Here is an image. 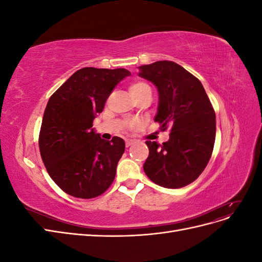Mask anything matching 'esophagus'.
<instances>
[{"instance_id": "1", "label": "esophagus", "mask_w": 262, "mask_h": 262, "mask_svg": "<svg viewBox=\"0 0 262 262\" xmlns=\"http://www.w3.org/2000/svg\"><path fill=\"white\" fill-rule=\"evenodd\" d=\"M132 144H133V140H131V139H126V140H125V146H126V147L131 146Z\"/></svg>"}]
</instances>
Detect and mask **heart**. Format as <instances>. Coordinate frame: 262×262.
<instances>
[{
  "label": "heart",
  "mask_w": 262,
  "mask_h": 262,
  "mask_svg": "<svg viewBox=\"0 0 262 262\" xmlns=\"http://www.w3.org/2000/svg\"><path fill=\"white\" fill-rule=\"evenodd\" d=\"M129 92H130L131 96H132L133 98H137V97H139L140 95H142V94H144V93H146V92H150V89H149V86H148L146 83L139 81V82L132 83V84L129 86ZM136 125H137V122H134V121L128 123L129 128H133V126H136Z\"/></svg>",
  "instance_id": "1"
}]
</instances>
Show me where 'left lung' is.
I'll return each mask as SVG.
<instances>
[{"label": "left lung", "mask_w": 262, "mask_h": 262, "mask_svg": "<svg viewBox=\"0 0 262 262\" xmlns=\"http://www.w3.org/2000/svg\"><path fill=\"white\" fill-rule=\"evenodd\" d=\"M140 77L158 92L155 121L170 128L160 145L146 141L149 154L143 165L156 185L176 189L191 184L208 165L215 141V113L203 85L175 62L157 61L139 67Z\"/></svg>", "instance_id": "left-lung-1"}]
</instances>
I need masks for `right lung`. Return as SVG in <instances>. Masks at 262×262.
Returning <instances> with one entry per match:
<instances>
[{"mask_svg": "<svg viewBox=\"0 0 262 262\" xmlns=\"http://www.w3.org/2000/svg\"><path fill=\"white\" fill-rule=\"evenodd\" d=\"M129 75L130 71L122 68H83L47 104L39 149L49 176L68 194L92 199L113 184L124 141L101 139L93 121L116 86Z\"/></svg>", "mask_w": 262, "mask_h": 262, "instance_id": "1", "label": "right lung"}]
</instances>
